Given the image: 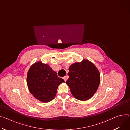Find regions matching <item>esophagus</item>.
<instances>
[{
  "label": "esophagus",
  "instance_id": "obj_1",
  "mask_svg": "<svg viewBox=\"0 0 130 130\" xmlns=\"http://www.w3.org/2000/svg\"><path fill=\"white\" fill-rule=\"evenodd\" d=\"M67 77L66 76H65V77H63V79L64 80V81H65V82H66V80H67Z\"/></svg>",
  "mask_w": 130,
  "mask_h": 130
}]
</instances>
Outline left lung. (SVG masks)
I'll return each mask as SVG.
<instances>
[{
  "label": "left lung",
  "mask_w": 130,
  "mask_h": 130,
  "mask_svg": "<svg viewBox=\"0 0 130 130\" xmlns=\"http://www.w3.org/2000/svg\"><path fill=\"white\" fill-rule=\"evenodd\" d=\"M69 78L66 82L73 96L85 101L90 99L100 84L99 69L92 62L84 59L81 62L72 64L69 67Z\"/></svg>",
  "instance_id": "1"
}]
</instances>
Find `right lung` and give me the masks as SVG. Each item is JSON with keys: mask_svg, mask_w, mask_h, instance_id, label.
<instances>
[{"mask_svg": "<svg viewBox=\"0 0 130 130\" xmlns=\"http://www.w3.org/2000/svg\"><path fill=\"white\" fill-rule=\"evenodd\" d=\"M26 80L30 93L35 99L43 103L53 100L56 95L58 87L64 82L48 64L41 61L35 62L30 67Z\"/></svg>", "mask_w": 130, "mask_h": 130, "instance_id": "obj_1", "label": "right lung"}]
</instances>
